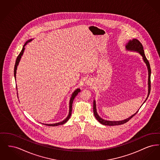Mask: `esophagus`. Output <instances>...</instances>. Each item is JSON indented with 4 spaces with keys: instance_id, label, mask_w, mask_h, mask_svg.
<instances>
[{
    "instance_id": "esophagus-1",
    "label": "esophagus",
    "mask_w": 160,
    "mask_h": 160,
    "mask_svg": "<svg viewBox=\"0 0 160 160\" xmlns=\"http://www.w3.org/2000/svg\"><path fill=\"white\" fill-rule=\"evenodd\" d=\"M86 83H87L88 85H91V83L90 81H88V82H87Z\"/></svg>"
}]
</instances>
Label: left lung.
<instances>
[{"label": "left lung", "mask_w": 160, "mask_h": 160, "mask_svg": "<svg viewBox=\"0 0 160 160\" xmlns=\"http://www.w3.org/2000/svg\"><path fill=\"white\" fill-rule=\"evenodd\" d=\"M126 48H127V50H133V51L138 52V53H140V54L142 56L143 59V60L145 61V62L146 63L147 67H148V72H149V78H148V84H149V92L148 93H149V94L148 95H149L150 92H151V67H150L149 62V61H148V59H146V58L145 56V52H144V50H143V47L142 46V43L138 39H133L132 41H129V42L126 46ZM138 112V110L137 111L135 114H133L132 116L129 117V118H128V119H127L125 120H123V121H108L102 119V118H101L99 117L98 114H97V109H96L95 101H93V113H94V116H95V118L97 119V120L98 121V122H100L102 125H104L114 126V125H119L123 124V123L129 121V120L134 116H135L136 114H137Z\"/></svg>", "instance_id": "1"}]
</instances>
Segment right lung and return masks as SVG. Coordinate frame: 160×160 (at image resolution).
Returning <instances> with one entry per match:
<instances>
[{
	"instance_id": "right-lung-1",
	"label": "right lung",
	"mask_w": 160,
	"mask_h": 160,
	"mask_svg": "<svg viewBox=\"0 0 160 160\" xmlns=\"http://www.w3.org/2000/svg\"><path fill=\"white\" fill-rule=\"evenodd\" d=\"M31 41H32V39L28 40V41L24 44V45L23 46V48H22V51H21V52L20 53V54H18V56L17 58V59H16V61H15V66H14V74L15 78V76H16V70H17V66H18V65L19 62L20 61V59H21V58H22V56L23 55V52H24V46H26V44H28V42H29ZM80 92V89H77L75 91L73 92V93H72V97H71V99H70V101H69V112L68 116H67V118L65 120H63L62 122L56 123H53V124H44V123H43V124L46 125H47V126L54 127V126H58V125H63V124H64L65 122H67V121H68V119H69L71 115L72 106V102H73L74 99L75 97H76L77 95L78 94V93H79Z\"/></svg>"
}]
</instances>
